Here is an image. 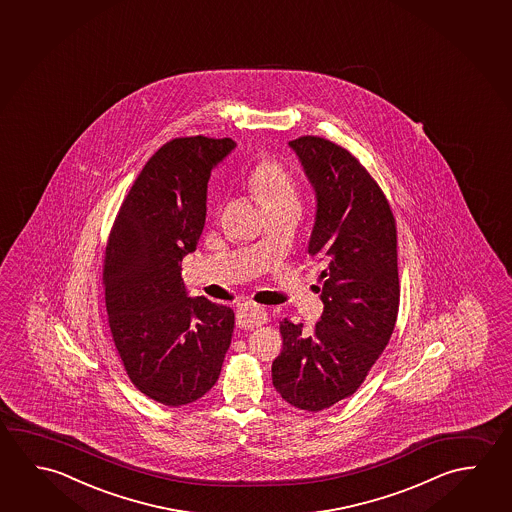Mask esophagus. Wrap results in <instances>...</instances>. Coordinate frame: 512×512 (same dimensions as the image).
Listing matches in <instances>:
<instances>
[{
	"instance_id": "esophagus-1",
	"label": "esophagus",
	"mask_w": 512,
	"mask_h": 512,
	"mask_svg": "<svg viewBox=\"0 0 512 512\" xmlns=\"http://www.w3.org/2000/svg\"><path fill=\"white\" fill-rule=\"evenodd\" d=\"M266 321H268V314L259 305H255V303L239 305V309H237V325L239 327L252 330V328L264 325Z\"/></svg>"
}]
</instances>
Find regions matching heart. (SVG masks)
<instances>
[{
    "label": "heart",
    "instance_id": "b5f03b06",
    "mask_svg": "<svg viewBox=\"0 0 512 512\" xmlns=\"http://www.w3.org/2000/svg\"><path fill=\"white\" fill-rule=\"evenodd\" d=\"M250 185L264 207L285 200H298L293 176L277 160H260L250 176Z\"/></svg>",
    "mask_w": 512,
    "mask_h": 512
}]
</instances>
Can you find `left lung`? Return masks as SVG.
I'll return each mask as SVG.
<instances>
[{"label": "left lung", "mask_w": 512, "mask_h": 512, "mask_svg": "<svg viewBox=\"0 0 512 512\" xmlns=\"http://www.w3.org/2000/svg\"><path fill=\"white\" fill-rule=\"evenodd\" d=\"M316 191L309 255L325 269L323 314L312 332L280 323L271 366L285 402L318 412L352 396L384 352L400 305L396 223L373 176L339 144L316 135L289 143Z\"/></svg>", "instance_id": "left-lung-1"}]
</instances>
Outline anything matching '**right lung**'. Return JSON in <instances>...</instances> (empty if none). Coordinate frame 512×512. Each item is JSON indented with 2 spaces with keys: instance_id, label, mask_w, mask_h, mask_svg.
<instances>
[{
  "instance_id": "1",
  "label": "right lung",
  "mask_w": 512,
  "mask_h": 512,
  "mask_svg": "<svg viewBox=\"0 0 512 512\" xmlns=\"http://www.w3.org/2000/svg\"><path fill=\"white\" fill-rule=\"evenodd\" d=\"M230 137H178L155 151L121 203L103 260L109 327L126 375L155 402L180 407L218 382L234 310L189 298L182 259L207 216L210 171Z\"/></svg>"
}]
</instances>
